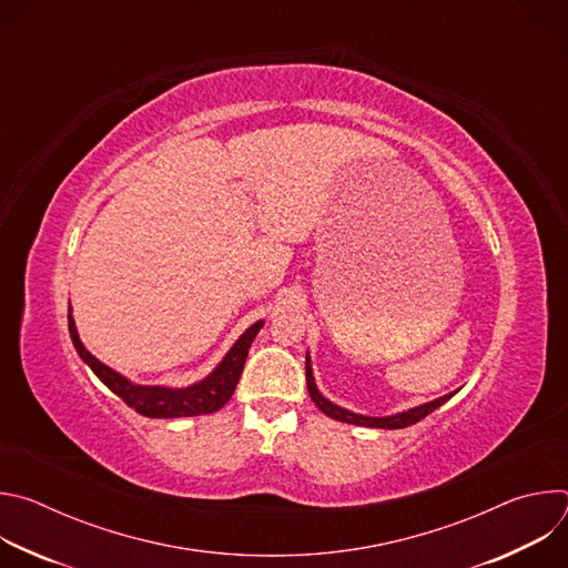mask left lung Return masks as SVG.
<instances>
[{"mask_svg":"<svg viewBox=\"0 0 568 568\" xmlns=\"http://www.w3.org/2000/svg\"><path fill=\"white\" fill-rule=\"evenodd\" d=\"M305 379H307V393L312 397V402L316 404V407L326 414L328 418L333 420H339V423H348V425H359V427H373V429H404L409 425H416L420 423L425 416H429L432 412H436L440 404H445L449 397L456 395L454 393H447L438 399H432V402H425L420 404V407H414L409 412H399V414H393V416H382V418H375V416H362V414H355V412H348L344 407H339V404L331 402L326 395H323L318 388H316V382H314V375H312V364H310V355H305Z\"/></svg>","mask_w":568,"mask_h":568,"instance_id":"1","label":"left lung"}]
</instances>
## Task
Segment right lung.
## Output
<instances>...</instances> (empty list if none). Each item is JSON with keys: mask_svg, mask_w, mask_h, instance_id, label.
Wrapping results in <instances>:
<instances>
[{"mask_svg": "<svg viewBox=\"0 0 568 568\" xmlns=\"http://www.w3.org/2000/svg\"><path fill=\"white\" fill-rule=\"evenodd\" d=\"M69 335L73 342V348L78 351L80 359H83L94 375L112 390L116 393L130 409L145 418H189V416H206L217 409H222L224 404L231 399L237 379L242 375V368H245L252 342L265 326V318L256 321L252 328L240 335V339L231 346V351L222 357V362L200 382L182 388L173 386H161V384H136L128 379L125 375L116 373L101 359H97L85 344L78 337L75 321L71 316V305H69Z\"/></svg>", "mask_w": 568, "mask_h": 568, "instance_id": "add662e5", "label": "right lung"}]
</instances>
